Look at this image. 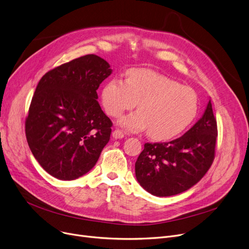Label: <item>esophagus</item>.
Segmentation results:
<instances>
[{
  "mask_svg": "<svg viewBox=\"0 0 249 249\" xmlns=\"http://www.w3.org/2000/svg\"><path fill=\"white\" fill-rule=\"evenodd\" d=\"M112 136L115 139H121V138L124 137V133L122 131H120L119 129H116V130H114V131H113Z\"/></svg>",
  "mask_w": 249,
  "mask_h": 249,
  "instance_id": "34e87169",
  "label": "esophagus"
}]
</instances>
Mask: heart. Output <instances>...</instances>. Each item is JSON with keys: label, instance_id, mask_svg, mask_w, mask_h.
<instances>
[{"label": "heart", "instance_id": "b5f03b06", "mask_svg": "<svg viewBox=\"0 0 249 249\" xmlns=\"http://www.w3.org/2000/svg\"><path fill=\"white\" fill-rule=\"evenodd\" d=\"M106 113L117 117L135 107L136 112L121 117L118 124L128 131L148 129L154 139L173 138L193 122L198 112V96L190 87L151 70L135 69L126 81L111 78L101 94Z\"/></svg>", "mask_w": 249, "mask_h": 249}]
</instances>
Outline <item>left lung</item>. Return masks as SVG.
Here are the masks:
<instances>
[{
    "label": "left lung",
    "mask_w": 249,
    "mask_h": 249,
    "mask_svg": "<svg viewBox=\"0 0 249 249\" xmlns=\"http://www.w3.org/2000/svg\"><path fill=\"white\" fill-rule=\"evenodd\" d=\"M217 138V122L209 100L203 116L178 139L145 143L135 162L139 185L156 197L184 193L210 168Z\"/></svg>",
    "instance_id": "8db88e82"
}]
</instances>
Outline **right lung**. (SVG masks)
<instances>
[{"label":"right lung","mask_w":249,"mask_h":249,"mask_svg":"<svg viewBox=\"0 0 249 249\" xmlns=\"http://www.w3.org/2000/svg\"><path fill=\"white\" fill-rule=\"evenodd\" d=\"M112 71L106 60L88 54L59 65L39 81L25 131L33 156L50 176L75 179L97 163L112 131L97 89Z\"/></svg>","instance_id":"right-lung-1"}]
</instances>
